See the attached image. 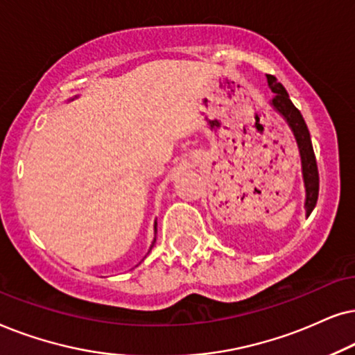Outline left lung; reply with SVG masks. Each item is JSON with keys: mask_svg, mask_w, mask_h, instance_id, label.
<instances>
[{"mask_svg": "<svg viewBox=\"0 0 355 355\" xmlns=\"http://www.w3.org/2000/svg\"><path fill=\"white\" fill-rule=\"evenodd\" d=\"M268 84L269 89L274 92L272 98L269 101V105L284 118L287 125H289L292 135H294L297 146H299L302 178H304L305 187V216L309 217L316 206L320 188L318 167H316V159L313 153V146H311L309 128H306L302 113L297 110L294 103H292L284 86H282L281 83H277V79L271 74H268Z\"/></svg>", "mask_w": 355, "mask_h": 355, "instance_id": "left-lung-1", "label": "left lung"}]
</instances>
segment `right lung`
Returning a JSON list of instances; mask_svg holds the SVG:
<instances>
[{"label": "right lung", "mask_w": 355, "mask_h": 355, "mask_svg": "<svg viewBox=\"0 0 355 355\" xmlns=\"http://www.w3.org/2000/svg\"><path fill=\"white\" fill-rule=\"evenodd\" d=\"M74 98H76V97H73V98H69V102H71V101H74ZM155 234H157V220H155V222H154V242H153V245H150L149 252H150V250H153V247H154V243H155ZM149 252H148V253H149Z\"/></svg>", "instance_id": "add662e5"}]
</instances>
